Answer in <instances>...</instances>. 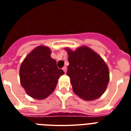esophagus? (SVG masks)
I'll use <instances>...</instances> for the list:
<instances>
[{"instance_id":"esophagus-1","label":"esophagus","mask_w":131,"mask_h":131,"mask_svg":"<svg viewBox=\"0 0 131 131\" xmlns=\"http://www.w3.org/2000/svg\"><path fill=\"white\" fill-rule=\"evenodd\" d=\"M62 70H63L64 73H66V72H67V67H64L62 68Z\"/></svg>"}]
</instances>
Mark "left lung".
Here are the masks:
<instances>
[{
  "label": "left lung",
  "instance_id": "obj_1",
  "mask_svg": "<svg viewBox=\"0 0 131 131\" xmlns=\"http://www.w3.org/2000/svg\"><path fill=\"white\" fill-rule=\"evenodd\" d=\"M67 75L69 76L73 90L86 101L96 99L105 92L110 81L107 64L97 53L88 46H80L75 51L69 47Z\"/></svg>",
  "mask_w": 131,
  "mask_h": 131
}]
</instances>
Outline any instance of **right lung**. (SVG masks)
Here are the masks:
<instances>
[{"instance_id": "right-lung-1", "label": "right lung", "mask_w": 131, "mask_h": 131, "mask_svg": "<svg viewBox=\"0 0 131 131\" xmlns=\"http://www.w3.org/2000/svg\"><path fill=\"white\" fill-rule=\"evenodd\" d=\"M50 48L44 45L35 47L21 62L19 79L28 95L43 100L49 96L64 71L59 69L56 60L51 57Z\"/></svg>"}]
</instances>
